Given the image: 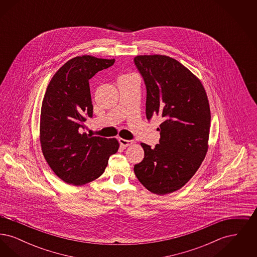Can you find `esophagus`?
Instances as JSON below:
<instances>
[{"label": "esophagus", "instance_id": "34e87169", "mask_svg": "<svg viewBox=\"0 0 257 257\" xmlns=\"http://www.w3.org/2000/svg\"><path fill=\"white\" fill-rule=\"evenodd\" d=\"M119 144L122 147H127L129 146H132L134 144L133 141H128V140H124V139H119Z\"/></svg>", "mask_w": 257, "mask_h": 257}]
</instances>
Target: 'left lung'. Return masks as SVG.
I'll list each match as a JSON object with an SVG mask.
<instances>
[{"label": "left lung", "mask_w": 257, "mask_h": 257, "mask_svg": "<svg viewBox=\"0 0 257 257\" xmlns=\"http://www.w3.org/2000/svg\"><path fill=\"white\" fill-rule=\"evenodd\" d=\"M135 64L147 86V117L159 116V145L144 143V160L135 165L139 181L164 196L181 189L208 150L211 112L204 86L182 63L165 55H140Z\"/></svg>", "instance_id": "left-lung-1"}]
</instances>
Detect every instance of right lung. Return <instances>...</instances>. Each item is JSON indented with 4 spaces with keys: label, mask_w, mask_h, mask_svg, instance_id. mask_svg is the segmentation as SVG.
<instances>
[{
    "label": "right lung",
    "mask_w": 257,
    "mask_h": 257,
    "mask_svg": "<svg viewBox=\"0 0 257 257\" xmlns=\"http://www.w3.org/2000/svg\"><path fill=\"white\" fill-rule=\"evenodd\" d=\"M113 63L114 59L76 57L61 66L47 86L39 140L50 168L65 183L82 186L97 179L110 155L118 150L116 139L92 137L84 131L93 112L88 80Z\"/></svg>",
    "instance_id": "right-lung-1"
}]
</instances>
